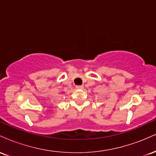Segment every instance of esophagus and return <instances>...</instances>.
<instances>
[{"instance_id":"esophagus-1","label":"esophagus","mask_w":156,"mask_h":156,"mask_svg":"<svg viewBox=\"0 0 156 156\" xmlns=\"http://www.w3.org/2000/svg\"><path fill=\"white\" fill-rule=\"evenodd\" d=\"M76 89H81L83 88V85H80V86H76Z\"/></svg>"}]
</instances>
